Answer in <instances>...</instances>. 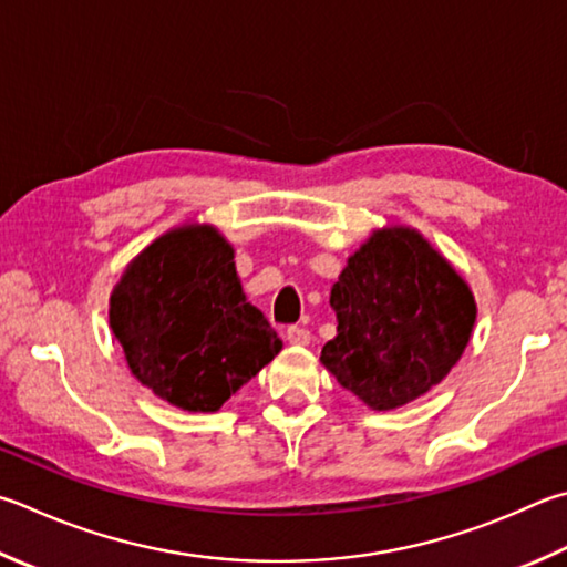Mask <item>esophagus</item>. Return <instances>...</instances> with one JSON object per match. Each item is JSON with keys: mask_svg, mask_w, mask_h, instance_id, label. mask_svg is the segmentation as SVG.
Here are the masks:
<instances>
[{"mask_svg": "<svg viewBox=\"0 0 567 567\" xmlns=\"http://www.w3.org/2000/svg\"><path fill=\"white\" fill-rule=\"evenodd\" d=\"M285 337H287V342L295 344V347L310 344V329H305V327H297V324L295 327H287Z\"/></svg>", "mask_w": 567, "mask_h": 567, "instance_id": "esophagus-1", "label": "esophagus"}]
</instances>
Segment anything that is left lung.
<instances>
[{"mask_svg":"<svg viewBox=\"0 0 567 567\" xmlns=\"http://www.w3.org/2000/svg\"><path fill=\"white\" fill-rule=\"evenodd\" d=\"M337 337L322 362L369 409L426 394L466 349L476 302L444 255L414 228L374 230L332 285Z\"/></svg>","mask_w":567,"mask_h":567,"instance_id":"1","label":"left lung"}]
</instances>
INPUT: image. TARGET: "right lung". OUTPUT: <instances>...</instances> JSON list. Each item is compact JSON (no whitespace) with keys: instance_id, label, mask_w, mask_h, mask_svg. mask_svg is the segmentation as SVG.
Listing matches in <instances>:
<instances>
[{"instance_id":"add662e5","label":"right lung","mask_w":567,"mask_h":567,"mask_svg":"<svg viewBox=\"0 0 567 567\" xmlns=\"http://www.w3.org/2000/svg\"><path fill=\"white\" fill-rule=\"evenodd\" d=\"M233 245L213 225L153 240L113 287L109 324L133 377L183 411H218L282 349L245 300Z\"/></svg>"}]
</instances>
